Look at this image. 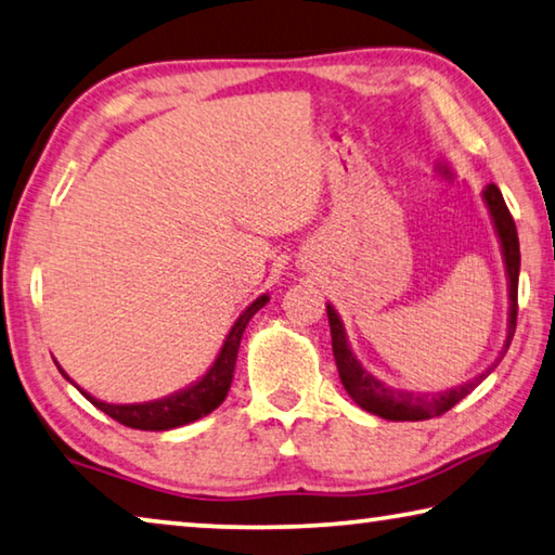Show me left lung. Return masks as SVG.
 <instances>
[{
	"label": "left lung",
	"instance_id": "8db88e82",
	"mask_svg": "<svg viewBox=\"0 0 555 555\" xmlns=\"http://www.w3.org/2000/svg\"><path fill=\"white\" fill-rule=\"evenodd\" d=\"M481 199L489 209L491 224H494L501 259H504V271H506V288H508V315H506V338L504 346H501L499 356L494 358L487 371L479 373L472 380L454 385L450 390L442 392H417V390H402L392 388L390 383H383L380 377H375L367 367H363L358 356L353 353L348 343L346 325H343L338 311L333 309L331 304H325V313H328V325H331V340H333V358H336L338 375L343 388L348 390L350 398L356 400L358 408H363L371 415H377L390 422H420L429 417L444 415L447 410H452L456 402L467 398V395L477 388V385L494 373V367L501 363V358L506 356L508 346H512L514 331H516V296H518V269H521V251H518V234L512 215H508V207L496 184H487L481 190Z\"/></svg>",
	"mask_w": 555,
	"mask_h": 555
}]
</instances>
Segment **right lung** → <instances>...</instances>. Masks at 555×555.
<instances>
[{
  "label": "right lung",
  "instance_id": "obj_1",
  "mask_svg": "<svg viewBox=\"0 0 555 555\" xmlns=\"http://www.w3.org/2000/svg\"><path fill=\"white\" fill-rule=\"evenodd\" d=\"M269 304V294H261L259 298L246 306V309L240 313V319L234 321V325L227 333V338L219 348V353L215 358V363L209 365V371L195 380L188 388H182L172 395H165V398H157L151 402H130V404H116V402H105L93 398L91 392H86L81 385H76L72 377L66 375L64 367H61L56 360L59 373L66 377L74 388L83 395V398L95 404L105 415L118 420L120 425L133 427V429H151V433H165V429H175L182 425H190V422H197L202 417H207L209 412L217 410L219 404L224 402L227 392L232 388L234 380V365H236V353H240V343L244 336V328L249 325L254 319V313Z\"/></svg>",
  "mask_w": 555,
  "mask_h": 555
}]
</instances>
